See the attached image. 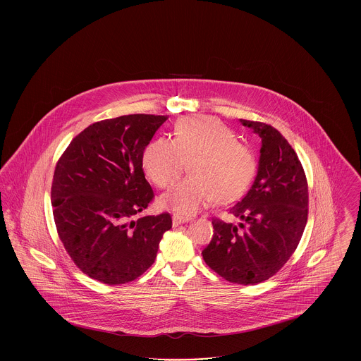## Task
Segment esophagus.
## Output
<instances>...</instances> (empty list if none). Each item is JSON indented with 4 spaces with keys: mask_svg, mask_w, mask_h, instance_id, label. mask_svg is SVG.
<instances>
[{
    "mask_svg": "<svg viewBox=\"0 0 361 361\" xmlns=\"http://www.w3.org/2000/svg\"><path fill=\"white\" fill-rule=\"evenodd\" d=\"M172 221L173 226H178V224H187L190 219L185 216H181V215H173Z\"/></svg>",
    "mask_w": 361,
    "mask_h": 361,
    "instance_id": "esophagus-1",
    "label": "esophagus"
}]
</instances>
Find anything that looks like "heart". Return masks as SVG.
Wrapping results in <instances>:
<instances>
[{
	"label": "heart",
	"instance_id": "1",
	"mask_svg": "<svg viewBox=\"0 0 361 361\" xmlns=\"http://www.w3.org/2000/svg\"><path fill=\"white\" fill-rule=\"evenodd\" d=\"M190 161L193 176L159 200L164 208L181 215H193L218 199H238L250 187L257 169L252 147L209 116L181 119L176 124L174 139L157 137L142 155L145 172L159 188L173 185Z\"/></svg>",
	"mask_w": 361,
	"mask_h": 361
}]
</instances>
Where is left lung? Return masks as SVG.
I'll return each instance as SVG.
<instances>
[{"mask_svg":"<svg viewBox=\"0 0 361 361\" xmlns=\"http://www.w3.org/2000/svg\"><path fill=\"white\" fill-rule=\"evenodd\" d=\"M261 137L257 176L230 214L238 226L212 219L214 235L202 252L207 265L235 284H257L277 274L299 245L307 224L309 187L288 140L261 121H243Z\"/></svg>","mask_w":361,"mask_h":361,"instance_id":"obj_1","label":"left lung"}]
</instances>
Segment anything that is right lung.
I'll list each match as a JSON object with an SVG mask.
<instances>
[{
    "label": "right lung",
    "mask_w": 361,
    "mask_h": 361,
    "mask_svg": "<svg viewBox=\"0 0 361 361\" xmlns=\"http://www.w3.org/2000/svg\"><path fill=\"white\" fill-rule=\"evenodd\" d=\"M166 119L137 114L93 123L56 164L51 200L58 235L74 264L104 284L145 274L172 227L168 212L134 219L154 197L142 155Z\"/></svg>",
    "instance_id": "right-lung-1"
}]
</instances>
